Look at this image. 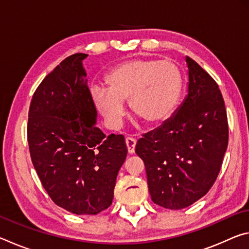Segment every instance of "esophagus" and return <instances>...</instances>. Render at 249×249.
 <instances>
[{
	"label": "esophagus",
	"instance_id": "1",
	"mask_svg": "<svg viewBox=\"0 0 249 249\" xmlns=\"http://www.w3.org/2000/svg\"><path fill=\"white\" fill-rule=\"evenodd\" d=\"M126 146H127V150L129 154H134L135 153V146H136V140L133 137H127L125 140Z\"/></svg>",
	"mask_w": 249,
	"mask_h": 249
}]
</instances>
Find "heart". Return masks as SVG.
Segmentation results:
<instances>
[{"label":"heart","mask_w":249,"mask_h":249,"mask_svg":"<svg viewBox=\"0 0 249 249\" xmlns=\"http://www.w3.org/2000/svg\"><path fill=\"white\" fill-rule=\"evenodd\" d=\"M105 81L107 87L94 86L91 93L112 126L120 124L125 101L144 124L165 123L175 114L183 91L182 70L172 60L140 58L121 62L109 70Z\"/></svg>","instance_id":"heart-1"}]
</instances>
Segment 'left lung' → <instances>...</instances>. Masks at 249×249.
Instances as JSON below:
<instances>
[{
  "label": "left lung",
  "mask_w": 249,
  "mask_h": 249,
  "mask_svg": "<svg viewBox=\"0 0 249 249\" xmlns=\"http://www.w3.org/2000/svg\"><path fill=\"white\" fill-rule=\"evenodd\" d=\"M188 95L174 116L142 135L135 151L146 168L154 203L180 210L215 182L229 144L225 103L217 83L190 57Z\"/></svg>",
  "instance_id": "left-lung-1"
}]
</instances>
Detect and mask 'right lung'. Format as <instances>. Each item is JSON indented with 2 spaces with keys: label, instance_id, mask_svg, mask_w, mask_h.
<instances>
[{
  "label": "right lung",
  "instance_id": "add662e5",
  "mask_svg": "<svg viewBox=\"0 0 249 249\" xmlns=\"http://www.w3.org/2000/svg\"><path fill=\"white\" fill-rule=\"evenodd\" d=\"M74 53L41 81L28 112L27 140L34 168L58 206L95 215L112 204L117 174L127 155L123 135L105 136L82 60Z\"/></svg>",
  "mask_w": 249,
  "mask_h": 249
}]
</instances>
